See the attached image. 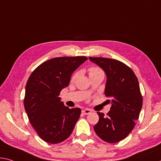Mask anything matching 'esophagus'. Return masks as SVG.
Segmentation results:
<instances>
[{"instance_id": "34e87169", "label": "esophagus", "mask_w": 161, "mask_h": 161, "mask_svg": "<svg viewBox=\"0 0 161 161\" xmlns=\"http://www.w3.org/2000/svg\"><path fill=\"white\" fill-rule=\"evenodd\" d=\"M81 113H82L84 114H89L91 113V110L90 109H82V111H81Z\"/></svg>"}]
</instances>
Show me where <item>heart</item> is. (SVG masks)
I'll use <instances>...</instances> for the list:
<instances>
[{
	"mask_svg": "<svg viewBox=\"0 0 161 161\" xmlns=\"http://www.w3.org/2000/svg\"><path fill=\"white\" fill-rule=\"evenodd\" d=\"M101 70L97 68V67H92L90 68V69H89V71H90V75H92V74H94V73H97V72H99V71H100ZM78 74L77 73H75V75H73L72 76V80H75V79L76 78V76H77Z\"/></svg>",
	"mask_w": 161,
	"mask_h": 161,
	"instance_id": "b5f03b06",
	"label": "heart"
}]
</instances>
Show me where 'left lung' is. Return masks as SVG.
I'll use <instances>...</instances> for the list:
<instances>
[{
  "instance_id": "obj_1",
  "label": "left lung",
  "mask_w": 161,
  "mask_h": 161,
  "mask_svg": "<svg viewBox=\"0 0 161 161\" xmlns=\"http://www.w3.org/2000/svg\"><path fill=\"white\" fill-rule=\"evenodd\" d=\"M107 75L104 94L110 98V110L107 115L98 112L99 121L94 126L104 141L114 143L123 140L136 125L142 106V97L137 76L124 63L113 58L89 57Z\"/></svg>"
}]
</instances>
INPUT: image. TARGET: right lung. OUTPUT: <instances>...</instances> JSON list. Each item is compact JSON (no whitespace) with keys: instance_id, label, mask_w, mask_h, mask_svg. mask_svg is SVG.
<instances>
[{"instance_id":"add662e5","label":"right lung","mask_w":161,"mask_h":161,"mask_svg":"<svg viewBox=\"0 0 161 161\" xmlns=\"http://www.w3.org/2000/svg\"><path fill=\"white\" fill-rule=\"evenodd\" d=\"M86 57L53 58L40 64L25 85L24 108L29 122L43 140L57 144L67 139L80 118V108L69 109L59 94Z\"/></svg>"}]
</instances>
